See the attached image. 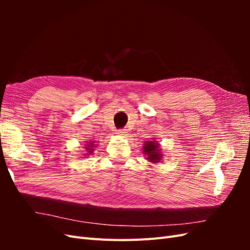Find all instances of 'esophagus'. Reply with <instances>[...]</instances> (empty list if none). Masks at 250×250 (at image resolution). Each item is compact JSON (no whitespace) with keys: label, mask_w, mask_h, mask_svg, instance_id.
Returning a JSON list of instances; mask_svg holds the SVG:
<instances>
[{"label":"esophagus","mask_w":250,"mask_h":250,"mask_svg":"<svg viewBox=\"0 0 250 250\" xmlns=\"http://www.w3.org/2000/svg\"><path fill=\"white\" fill-rule=\"evenodd\" d=\"M118 135H121V137H124V135L127 134V129H120L117 131Z\"/></svg>","instance_id":"esophagus-1"}]
</instances>
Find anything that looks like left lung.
Returning <instances> with one entry per match:
<instances>
[{"mask_svg": "<svg viewBox=\"0 0 250 250\" xmlns=\"http://www.w3.org/2000/svg\"><path fill=\"white\" fill-rule=\"evenodd\" d=\"M143 153L147 155V161L156 164L163 160L161 145L155 141H146L143 146Z\"/></svg>", "mask_w": 250, "mask_h": 250, "instance_id": "8db88e82", "label": "left lung"}]
</instances>
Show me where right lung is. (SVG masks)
Here are the masks:
<instances>
[{
	"label": "right lung",
	"mask_w": 250,
	"mask_h": 250,
	"mask_svg": "<svg viewBox=\"0 0 250 250\" xmlns=\"http://www.w3.org/2000/svg\"><path fill=\"white\" fill-rule=\"evenodd\" d=\"M86 147L84 148L85 149V151H84V154H83V155H89V154H92L93 153V151L95 150L94 148H95V142L94 141H92V142H87L86 143V145H85Z\"/></svg>",
	"instance_id": "1"
}]
</instances>
